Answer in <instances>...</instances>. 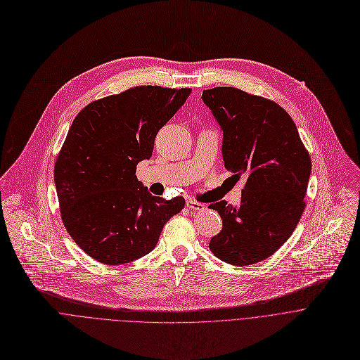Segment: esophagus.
I'll use <instances>...</instances> for the list:
<instances>
[{
	"instance_id": "esophagus-1",
	"label": "esophagus",
	"mask_w": 360,
	"mask_h": 360,
	"mask_svg": "<svg viewBox=\"0 0 360 360\" xmlns=\"http://www.w3.org/2000/svg\"><path fill=\"white\" fill-rule=\"evenodd\" d=\"M186 207L189 210H192V211H202V210H205V205L203 203H199V202H196L193 199H188L186 200Z\"/></svg>"
}]
</instances>
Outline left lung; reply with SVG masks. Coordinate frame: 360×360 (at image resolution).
<instances>
[{"label": "left lung", "mask_w": 360, "mask_h": 360, "mask_svg": "<svg viewBox=\"0 0 360 360\" xmlns=\"http://www.w3.org/2000/svg\"><path fill=\"white\" fill-rule=\"evenodd\" d=\"M224 132L222 157L246 178L238 207L210 205L222 231L210 242L221 261L246 266L265 261L292 235L303 211L312 162L289 114L276 102L232 86L202 92Z\"/></svg>", "instance_id": "left-lung-1"}]
</instances>
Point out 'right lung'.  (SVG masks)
<instances>
[{
	"label": "right lung",
	"mask_w": 360,
	"mask_h": 360,
	"mask_svg": "<svg viewBox=\"0 0 360 360\" xmlns=\"http://www.w3.org/2000/svg\"><path fill=\"white\" fill-rule=\"evenodd\" d=\"M191 88L141 85L88 104L58 153L54 181L63 222L92 259L122 265L149 253L185 199L153 196L138 181L158 131Z\"/></svg>",
	"instance_id": "add662e5"
}]
</instances>
